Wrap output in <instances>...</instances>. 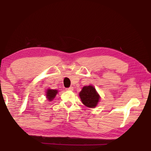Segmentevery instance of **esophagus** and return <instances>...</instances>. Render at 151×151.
<instances>
[{"instance_id":"1","label":"esophagus","mask_w":151,"mask_h":151,"mask_svg":"<svg viewBox=\"0 0 151 151\" xmlns=\"http://www.w3.org/2000/svg\"><path fill=\"white\" fill-rule=\"evenodd\" d=\"M66 90H67V91H73V87L67 88H66Z\"/></svg>"}]
</instances>
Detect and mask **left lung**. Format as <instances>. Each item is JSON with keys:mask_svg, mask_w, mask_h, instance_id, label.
Here are the masks:
<instances>
[{"mask_svg": "<svg viewBox=\"0 0 151 151\" xmlns=\"http://www.w3.org/2000/svg\"><path fill=\"white\" fill-rule=\"evenodd\" d=\"M79 96L83 104L88 108L96 107L100 100V95L93 85L83 86Z\"/></svg>", "mask_w": 151, "mask_h": 151, "instance_id": "obj_1", "label": "left lung"}]
</instances>
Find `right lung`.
Listing matches in <instances>:
<instances>
[{
  "mask_svg": "<svg viewBox=\"0 0 151 151\" xmlns=\"http://www.w3.org/2000/svg\"><path fill=\"white\" fill-rule=\"evenodd\" d=\"M58 93V91L56 89H51V88H47L46 91V98L49 102L52 101L53 99L55 98V97L56 96V95Z\"/></svg>",
  "mask_w": 151,
  "mask_h": 151,
  "instance_id": "1",
  "label": "right lung"
}]
</instances>
